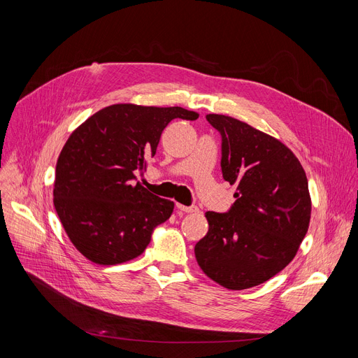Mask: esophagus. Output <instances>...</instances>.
Here are the masks:
<instances>
[{
    "label": "esophagus",
    "instance_id": "esophagus-1",
    "mask_svg": "<svg viewBox=\"0 0 358 358\" xmlns=\"http://www.w3.org/2000/svg\"><path fill=\"white\" fill-rule=\"evenodd\" d=\"M178 208L183 213H199V208L195 207V206H191V207H186V206H182V203H178Z\"/></svg>",
    "mask_w": 358,
    "mask_h": 358
}]
</instances>
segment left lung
I'll use <instances>...</instances> for the list:
<instances>
[{"label":"left lung","instance_id":"8db88e82","mask_svg":"<svg viewBox=\"0 0 358 358\" xmlns=\"http://www.w3.org/2000/svg\"><path fill=\"white\" fill-rule=\"evenodd\" d=\"M207 121L221 134V172L237 185L229 213L207 211L195 245L203 274L229 290L259 285L293 261L312 213L308 178L280 140L226 115Z\"/></svg>","mask_w":358,"mask_h":358}]
</instances>
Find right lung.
Here are the masks:
<instances>
[{
    "mask_svg": "<svg viewBox=\"0 0 358 358\" xmlns=\"http://www.w3.org/2000/svg\"><path fill=\"white\" fill-rule=\"evenodd\" d=\"M195 121L179 106L117 103L92 115L66 140L57 162L54 206L76 249L99 265L140 257L175 203L135 183L172 119Z\"/></svg>",
    "mask_w": 358,
    "mask_h": 358,
    "instance_id": "obj_1",
    "label": "right lung"
}]
</instances>
